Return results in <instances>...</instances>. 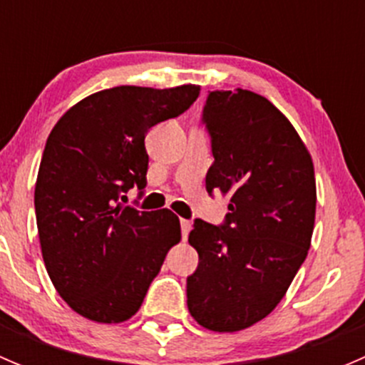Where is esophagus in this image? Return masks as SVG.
I'll list each match as a JSON object with an SVG mask.
<instances>
[{
  "mask_svg": "<svg viewBox=\"0 0 365 365\" xmlns=\"http://www.w3.org/2000/svg\"><path fill=\"white\" fill-rule=\"evenodd\" d=\"M180 226H182L183 238L189 237V231L192 230V222H190V220H187V219H182V220H180Z\"/></svg>",
  "mask_w": 365,
  "mask_h": 365,
  "instance_id": "esophagus-1",
  "label": "esophagus"
}]
</instances>
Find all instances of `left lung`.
<instances>
[{
	"label": "left lung",
	"mask_w": 365,
	"mask_h": 365,
	"mask_svg": "<svg viewBox=\"0 0 365 365\" xmlns=\"http://www.w3.org/2000/svg\"><path fill=\"white\" fill-rule=\"evenodd\" d=\"M203 121L215 162L206 190L230 196L226 222L196 219L200 254L187 279L192 318L213 332H238L267 318L311 247L314 165L288 118L254 91H212Z\"/></svg>",
	"instance_id": "left-lung-1"
}]
</instances>
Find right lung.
Instances as JSON below:
<instances>
[{
    "instance_id": "right-lung-1",
    "label": "right lung",
    "mask_w": 365,
    "mask_h": 365,
    "mask_svg": "<svg viewBox=\"0 0 365 365\" xmlns=\"http://www.w3.org/2000/svg\"><path fill=\"white\" fill-rule=\"evenodd\" d=\"M197 95L196 84L109 88L72 106L51 130L35 185L40 249L56 292L83 318L130 319L182 240L171 210L138 212L120 200L146 185V132Z\"/></svg>"
}]
</instances>
